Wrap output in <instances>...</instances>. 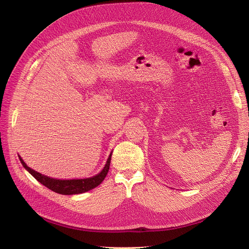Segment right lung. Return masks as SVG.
Here are the masks:
<instances>
[{"instance_id": "right-lung-1", "label": "right lung", "mask_w": 249, "mask_h": 249, "mask_svg": "<svg viewBox=\"0 0 249 249\" xmlns=\"http://www.w3.org/2000/svg\"><path fill=\"white\" fill-rule=\"evenodd\" d=\"M112 152L113 151H111L109 158L106 161V164L104 165L103 169L99 174L90 178H71V179H60V178H50L45 175H42L40 173L34 171V169L30 168L27 164L25 163V161L23 160L21 156L20 155L18 156L22 165L25 167L26 171H27L33 178H35L39 182H40V184H42L49 190L60 195H77V194H83V193L89 192L90 190L97 188L104 180V178H106L109 172Z\"/></svg>"}]
</instances>
